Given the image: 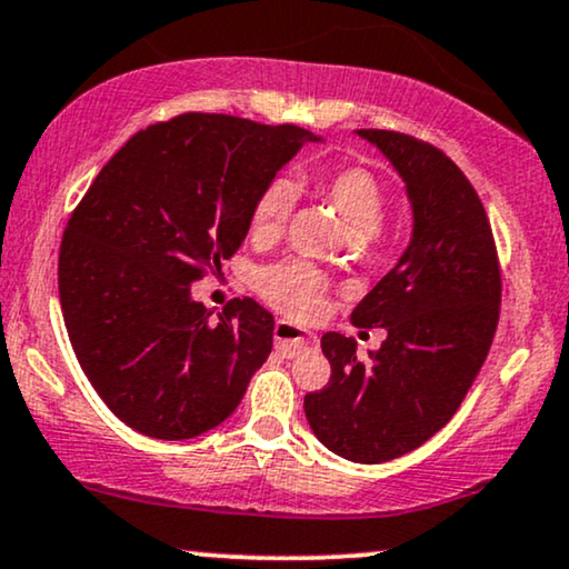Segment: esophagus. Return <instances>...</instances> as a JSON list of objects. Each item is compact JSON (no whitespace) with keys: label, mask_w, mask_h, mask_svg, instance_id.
Returning a JSON list of instances; mask_svg holds the SVG:
<instances>
[{"label":"esophagus","mask_w":569,"mask_h":569,"mask_svg":"<svg viewBox=\"0 0 569 569\" xmlns=\"http://www.w3.org/2000/svg\"><path fill=\"white\" fill-rule=\"evenodd\" d=\"M272 336H276V347L283 351L286 357H297L299 351H305L307 347H315V341H318L312 333H305L299 326H293V322H286V320L276 322Z\"/></svg>","instance_id":"obj_1"}]
</instances>
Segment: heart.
I'll return each instance as SVG.
<instances>
[{
	"instance_id": "1",
	"label": "heart",
	"mask_w": 569,
	"mask_h": 569,
	"mask_svg": "<svg viewBox=\"0 0 569 569\" xmlns=\"http://www.w3.org/2000/svg\"><path fill=\"white\" fill-rule=\"evenodd\" d=\"M320 191L333 204L343 231L351 239H372L383 226L386 201L376 178L362 168H341L322 176ZM293 207V186L276 178L264 186L249 218L251 239L268 241L283 233ZM328 280L320 270L305 262L272 264L260 276V291L272 307L289 318L309 320L322 309Z\"/></svg>"
}]
</instances>
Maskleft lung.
Instances as JSON below:
<instances>
[{
    "mask_svg": "<svg viewBox=\"0 0 569 569\" xmlns=\"http://www.w3.org/2000/svg\"><path fill=\"white\" fill-rule=\"evenodd\" d=\"M405 181L412 236L399 262L351 312L357 328H386L380 349L322 336L330 380L307 393L305 415L322 446L378 465L438 433L483 368L501 305V272L486 210L441 149L397 131L362 128Z\"/></svg>",
    "mask_w": 569,
    "mask_h": 569,
    "instance_id": "left-lung-1",
    "label": "left lung"
}]
</instances>
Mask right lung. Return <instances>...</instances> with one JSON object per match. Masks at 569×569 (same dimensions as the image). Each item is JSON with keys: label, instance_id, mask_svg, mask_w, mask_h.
Instances as JSON below:
<instances>
[{"label": "right lung", "instance_id": "add662e5", "mask_svg": "<svg viewBox=\"0 0 569 569\" xmlns=\"http://www.w3.org/2000/svg\"><path fill=\"white\" fill-rule=\"evenodd\" d=\"M312 141L299 126L189 112L99 170L64 228L60 305L86 378L128 428L183 441L239 407L276 320L254 299L212 320L191 283L241 247L257 197Z\"/></svg>", "mask_w": 569, "mask_h": 569}]
</instances>
